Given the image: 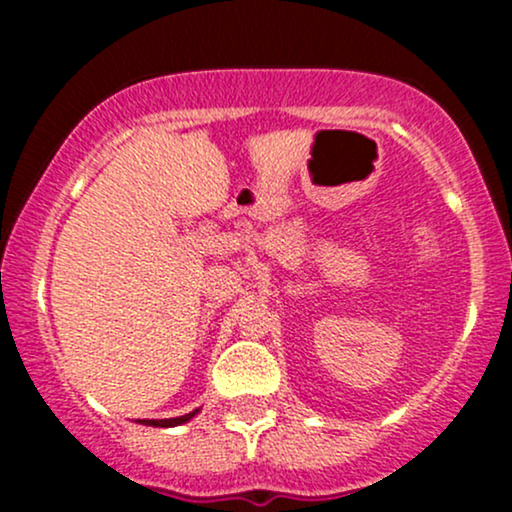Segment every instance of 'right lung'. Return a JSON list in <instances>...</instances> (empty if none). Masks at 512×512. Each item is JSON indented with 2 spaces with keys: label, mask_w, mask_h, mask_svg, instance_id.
Returning <instances> with one entry per match:
<instances>
[{
  "label": "right lung",
  "mask_w": 512,
  "mask_h": 512,
  "mask_svg": "<svg viewBox=\"0 0 512 512\" xmlns=\"http://www.w3.org/2000/svg\"><path fill=\"white\" fill-rule=\"evenodd\" d=\"M197 414H199V409L190 411V414H185V416H178V419H139L137 424H142V426H154V428H173V426L187 424V421H190L192 416H197Z\"/></svg>",
  "instance_id": "1"
}]
</instances>
